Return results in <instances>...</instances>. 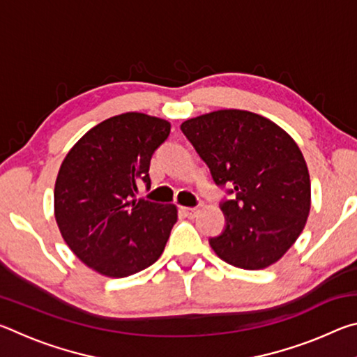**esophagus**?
<instances>
[{
	"mask_svg": "<svg viewBox=\"0 0 357 357\" xmlns=\"http://www.w3.org/2000/svg\"><path fill=\"white\" fill-rule=\"evenodd\" d=\"M181 211H183V213L187 215V217H195V214L198 213V209L197 208H181Z\"/></svg>",
	"mask_w": 357,
	"mask_h": 357,
	"instance_id": "1",
	"label": "esophagus"
}]
</instances>
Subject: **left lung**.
<instances>
[{"instance_id":"obj_1","label":"left lung","mask_w":357,"mask_h":357,"mask_svg":"<svg viewBox=\"0 0 357 357\" xmlns=\"http://www.w3.org/2000/svg\"><path fill=\"white\" fill-rule=\"evenodd\" d=\"M184 135L206 162L215 184H233L222 203L227 227L209 241L215 255L258 271L285 255L310 213V176L288 132L261 114L228 108L190 118Z\"/></svg>"}]
</instances>
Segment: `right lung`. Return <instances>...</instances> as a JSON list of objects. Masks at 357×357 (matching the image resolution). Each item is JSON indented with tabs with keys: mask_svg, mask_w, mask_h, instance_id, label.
<instances>
[{
	"mask_svg": "<svg viewBox=\"0 0 357 357\" xmlns=\"http://www.w3.org/2000/svg\"><path fill=\"white\" fill-rule=\"evenodd\" d=\"M167 119L129 112L89 129L59 167L55 219L77 258L123 279L155 263L178 220L174 204L137 200L151 187V155L170 135Z\"/></svg>",
	"mask_w": 357,
	"mask_h": 357,
	"instance_id": "right-lung-1",
	"label": "right lung"
}]
</instances>
